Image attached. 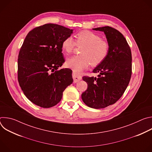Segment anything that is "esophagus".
<instances>
[{
    "mask_svg": "<svg viewBox=\"0 0 152 152\" xmlns=\"http://www.w3.org/2000/svg\"><path fill=\"white\" fill-rule=\"evenodd\" d=\"M72 76H73V80H74V82H75V83L77 82L78 81H79L80 80L82 79V77H81L80 75H77V74L75 73V72H73Z\"/></svg>",
    "mask_w": 152,
    "mask_h": 152,
    "instance_id": "obj_1",
    "label": "esophagus"
}]
</instances>
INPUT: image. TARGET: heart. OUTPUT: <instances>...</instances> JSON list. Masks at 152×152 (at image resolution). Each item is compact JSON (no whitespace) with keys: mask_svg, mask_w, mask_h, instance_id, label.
Returning a JSON list of instances; mask_svg holds the SVG:
<instances>
[{"mask_svg":"<svg viewBox=\"0 0 152 152\" xmlns=\"http://www.w3.org/2000/svg\"><path fill=\"white\" fill-rule=\"evenodd\" d=\"M76 43L78 46H83L80 55L69 58L66 65L75 73H78L87 69L90 64L96 67L102 63L109 53L110 46L107 42L102 39L97 34L89 31H82L75 35ZM76 43L72 37L65 38L61 45L62 51L70 54L74 49Z\"/></svg>","mask_w":152,"mask_h":152,"instance_id":"b5f03b06","label":"heart"}]
</instances>
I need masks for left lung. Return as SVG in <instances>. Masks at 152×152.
I'll list each match as a JSON object with an SVG mask.
<instances>
[{"instance_id": "1", "label": "left lung", "mask_w": 152, "mask_h": 152, "mask_svg": "<svg viewBox=\"0 0 152 152\" xmlns=\"http://www.w3.org/2000/svg\"><path fill=\"white\" fill-rule=\"evenodd\" d=\"M93 29L104 32L109 53L93 70L99 74L98 77H82L88 88L81 97L86 105L100 109L114 104L124 93L132 75V54L126 38L117 29L110 26Z\"/></svg>"}]
</instances>
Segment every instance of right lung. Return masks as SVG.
I'll use <instances>...</instances> for the list:
<instances>
[{
  "label": "right lung",
  "instance_id": "right-lung-1",
  "mask_svg": "<svg viewBox=\"0 0 152 152\" xmlns=\"http://www.w3.org/2000/svg\"><path fill=\"white\" fill-rule=\"evenodd\" d=\"M73 29L48 23L26 35L18 57V80L21 90L33 103L44 108L54 106L72 83V70L58 68L65 62L62 41Z\"/></svg>",
  "mask_w": 152,
  "mask_h": 152
}]
</instances>
